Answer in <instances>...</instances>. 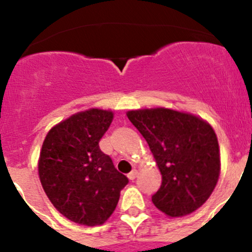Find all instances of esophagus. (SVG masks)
I'll return each instance as SVG.
<instances>
[{
	"mask_svg": "<svg viewBox=\"0 0 252 252\" xmlns=\"http://www.w3.org/2000/svg\"><path fill=\"white\" fill-rule=\"evenodd\" d=\"M136 177H138V171H136V169H134V171H131L130 173L128 174V178H129V179H130V180H134Z\"/></svg>",
	"mask_w": 252,
	"mask_h": 252,
	"instance_id": "1",
	"label": "esophagus"
}]
</instances>
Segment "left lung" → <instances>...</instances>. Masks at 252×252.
Masks as SVG:
<instances>
[{
	"instance_id": "8db88e82",
	"label": "left lung",
	"mask_w": 252,
	"mask_h": 252,
	"mask_svg": "<svg viewBox=\"0 0 252 252\" xmlns=\"http://www.w3.org/2000/svg\"><path fill=\"white\" fill-rule=\"evenodd\" d=\"M126 116L147 141L162 174L161 187L152 195L154 205L169 217L189 215L204 205L220 169L212 126L168 108L129 111Z\"/></svg>"
}]
</instances>
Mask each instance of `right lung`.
Wrapping results in <instances>:
<instances>
[{
    "label": "right lung",
    "instance_id": "1",
    "mask_svg": "<svg viewBox=\"0 0 252 252\" xmlns=\"http://www.w3.org/2000/svg\"><path fill=\"white\" fill-rule=\"evenodd\" d=\"M113 119L110 111L93 108L53 126L39 159L42 188L64 217L84 225L105 223L129 183L98 141Z\"/></svg>",
    "mask_w": 252,
    "mask_h": 252
}]
</instances>
